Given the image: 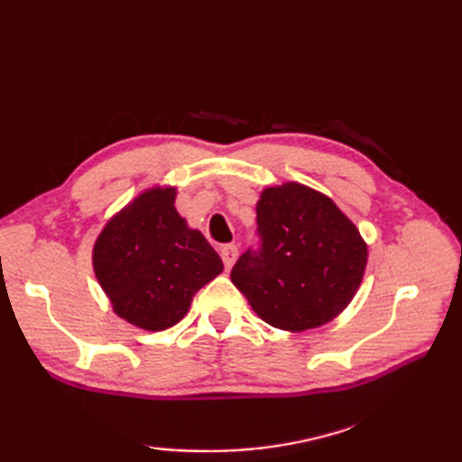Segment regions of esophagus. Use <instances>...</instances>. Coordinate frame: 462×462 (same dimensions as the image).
I'll use <instances>...</instances> for the list:
<instances>
[{"mask_svg": "<svg viewBox=\"0 0 462 462\" xmlns=\"http://www.w3.org/2000/svg\"><path fill=\"white\" fill-rule=\"evenodd\" d=\"M219 254H221L223 265H226V270H231V265L236 260V254H239V248H236V245H226L219 250Z\"/></svg>", "mask_w": 462, "mask_h": 462, "instance_id": "obj_1", "label": "esophagus"}]
</instances>
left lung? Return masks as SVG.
<instances>
[{"instance_id": "obj_1", "label": "left lung", "mask_w": 462, "mask_h": 462, "mask_svg": "<svg viewBox=\"0 0 462 462\" xmlns=\"http://www.w3.org/2000/svg\"><path fill=\"white\" fill-rule=\"evenodd\" d=\"M258 250L231 282L273 328L304 331L339 316L365 277L368 246L331 199L300 183L268 187L256 204Z\"/></svg>"}]
</instances>
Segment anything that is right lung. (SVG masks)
I'll list each match as a JSON object with an SVG mask.
<instances>
[{
    "label": "right lung",
    "mask_w": 462,
    "mask_h": 462,
    "mask_svg": "<svg viewBox=\"0 0 462 462\" xmlns=\"http://www.w3.org/2000/svg\"><path fill=\"white\" fill-rule=\"evenodd\" d=\"M175 189L153 187L97 235L92 265L114 312L148 331L175 326L192 297L223 272L204 235L175 209Z\"/></svg>",
    "instance_id": "1"
}]
</instances>
